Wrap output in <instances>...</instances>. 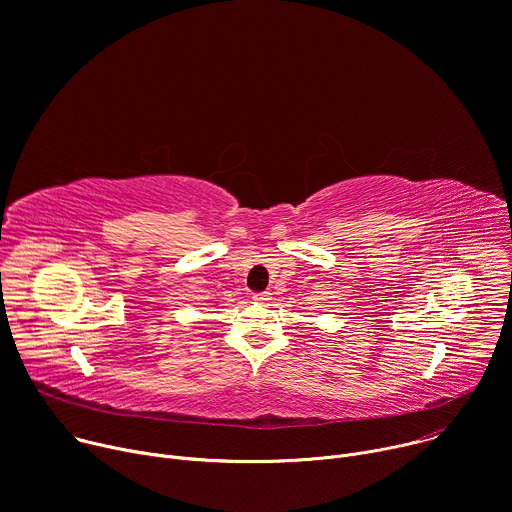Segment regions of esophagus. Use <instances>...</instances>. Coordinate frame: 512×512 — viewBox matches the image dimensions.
Returning <instances> with one entry per match:
<instances>
[{"mask_svg": "<svg viewBox=\"0 0 512 512\" xmlns=\"http://www.w3.org/2000/svg\"><path fill=\"white\" fill-rule=\"evenodd\" d=\"M270 299H272V293H268V291L254 295V301H256V303H268Z\"/></svg>", "mask_w": 512, "mask_h": 512, "instance_id": "obj_1", "label": "esophagus"}]
</instances>
